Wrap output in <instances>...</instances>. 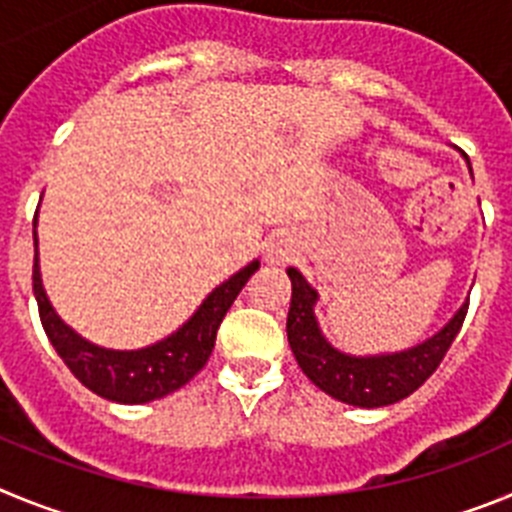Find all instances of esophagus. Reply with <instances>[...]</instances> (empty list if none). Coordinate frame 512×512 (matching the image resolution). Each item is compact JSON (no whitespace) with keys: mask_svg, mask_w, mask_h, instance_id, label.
I'll return each mask as SVG.
<instances>
[{"mask_svg":"<svg viewBox=\"0 0 512 512\" xmlns=\"http://www.w3.org/2000/svg\"><path fill=\"white\" fill-rule=\"evenodd\" d=\"M295 253H297L295 238L287 233H277L269 241V246H266V261L274 266H282V264H287V261H292V256H295Z\"/></svg>","mask_w":512,"mask_h":512,"instance_id":"esophagus-1","label":"esophagus"}]
</instances>
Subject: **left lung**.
Masks as SVG:
<instances>
[{"instance_id": "1", "label": "left lung", "mask_w": 512, "mask_h": 512, "mask_svg": "<svg viewBox=\"0 0 512 512\" xmlns=\"http://www.w3.org/2000/svg\"><path fill=\"white\" fill-rule=\"evenodd\" d=\"M469 166V161H467ZM472 171V166H469ZM287 277L292 282V302L287 315L289 348L297 364L318 390L333 400L354 405V408H384L392 402L413 395L425 379L436 372V366L446 356L449 346L459 333L467 305L454 312V318L443 325L431 338L415 343L392 354L356 356L346 354L325 338L315 315L320 295L300 269L289 266Z\"/></svg>"}]
</instances>
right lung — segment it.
I'll use <instances>...</instances> for the list:
<instances>
[{"label": "right lung", "mask_w": 512, "mask_h": 512, "mask_svg": "<svg viewBox=\"0 0 512 512\" xmlns=\"http://www.w3.org/2000/svg\"><path fill=\"white\" fill-rule=\"evenodd\" d=\"M35 225H38V215H35ZM33 241V292L45 336L84 387L104 400L122 402V405H143V402L171 395L200 372L215 348L217 328L223 323L225 312L230 310L238 292L246 287L248 277L261 264L259 259H253L223 284H217L202 300V305L192 312V318L166 338L146 348L120 351V348L97 346L76 333L69 323H63L56 307L45 295L43 277H40L38 230H33Z\"/></svg>", "instance_id": "obj_1"}]
</instances>
